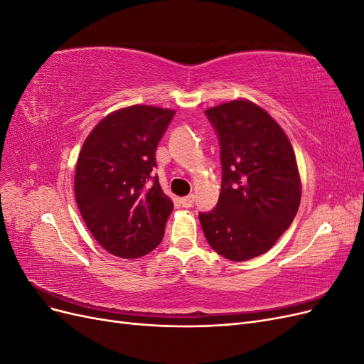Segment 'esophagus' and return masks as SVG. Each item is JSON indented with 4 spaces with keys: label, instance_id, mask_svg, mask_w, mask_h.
Segmentation results:
<instances>
[{
    "label": "esophagus",
    "instance_id": "obj_1",
    "mask_svg": "<svg viewBox=\"0 0 364 364\" xmlns=\"http://www.w3.org/2000/svg\"><path fill=\"white\" fill-rule=\"evenodd\" d=\"M181 203H182V206H185V208L193 206V203H194V196L190 194V196H186V197H182Z\"/></svg>",
    "mask_w": 364,
    "mask_h": 364
}]
</instances>
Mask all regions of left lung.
I'll return each instance as SVG.
<instances>
[{
    "mask_svg": "<svg viewBox=\"0 0 364 364\" xmlns=\"http://www.w3.org/2000/svg\"><path fill=\"white\" fill-rule=\"evenodd\" d=\"M220 141L222 191L199 214L218 255L247 261L273 247L301 203L302 183L291 142L267 111L237 98L205 111Z\"/></svg>",
    "mask_w": 364,
    "mask_h": 364,
    "instance_id": "1",
    "label": "left lung"
}]
</instances>
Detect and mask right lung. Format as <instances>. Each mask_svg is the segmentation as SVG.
I'll return each mask as SVG.
<instances>
[{"label":"right lung","mask_w":364,"mask_h":364,"mask_svg":"<svg viewBox=\"0 0 364 364\" xmlns=\"http://www.w3.org/2000/svg\"><path fill=\"white\" fill-rule=\"evenodd\" d=\"M173 109L150 105L121 107L106 115L86 136L75 165L74 194L83 222L105 250L135 259L164 237L173 202L158 178V142Z\"/></svg>","instance_id":"right-lung-1"}]
</instances>
